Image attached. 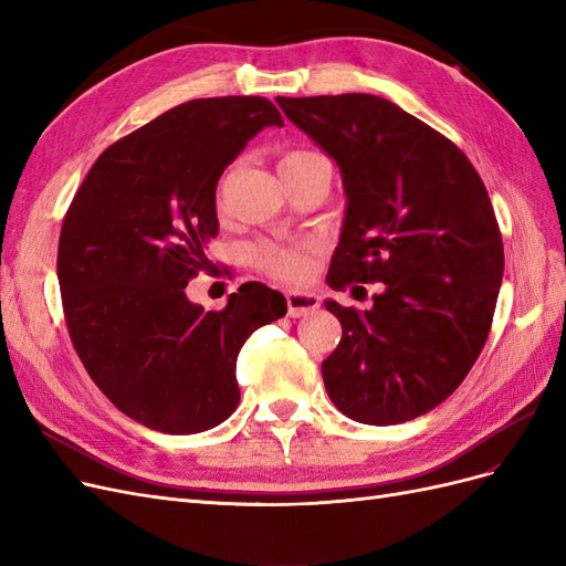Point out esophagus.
Here are the masks:
<instances>
[{
  "mask_svg": "<svg viewBox=\"0 0 566 566\" xmlns=\"http://www.w3.org/2000/svg\"><path fill=\"white\" fill-rule=\"evenodd\" d=\"M285 304H287V316L300 318V316H306V314H312L314 310H318L321 300L312 293H287Z\"/></svg>",
  "mask_w": 566,
  "mask_h": 566,
  "instance_id": "esophagus-1",
  "label": "esophagus"
}]
</instances>
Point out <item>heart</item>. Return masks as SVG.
Masks as SVG:
<instances>
[{
  "instance_id": "1",
  "label": "heart",
  "mask_w": 566,
  "mask_h": 566,
  "mask_svg": "<svg viewBox=\"0 0 566 566\" xmlns=\"http://www.w3.org/2000/svg\"><path fill=\"white\" fill-rule=\"evenodd\" d=\"M314 160H321V156L314 150H304V148L285 150L279 158V169L283 177H290V175L300 172L302 167H306ZM227 184H229V172L221 175V179L217 181V188H214V202L219 205V208L224 205ZM248 262H250V266L264 273V276L279 279L285 283H302L310 279V273H312V248L262 243V245H254L248 250Z\"/></svg>"
}]
</instances>
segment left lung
<instances>
[{
	"label": "left lung",
	"instance_id": "left-lung-1",
	"mask_svg": "<svg viewBox=\"0 0 566 566\" xmlns=\"http://www.w3.org/2000/svg\"><path fill=\"white\" fill-rule=\"evenodd\" d=\"M276 104L342 169L349 202L325 281L382 283L364 314L323 302L342 323L325 391L356 422L424 416L465 380L491 331L505 256L486 186L451 139L387 98Z\"/></svg>",
	"mask_w": 566,
	"mask_h": 566
}]
</instances>
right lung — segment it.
<instances>
[{
  "label": "right lung",
  "instance_id": "right-lung-1",
  "mask_svg": "<svg viewBox=\"0 0 566 566\" xmlns=\"http://www.w3.org/2000/svg\"><path fill=\"white\" fill-rule=\"evenodd\" d=\"M283 125L264 96L193 98L101 153L67 208L59 285L73 347L115 408L165 434L224 422L235 358L285 297L243 283L219 312L186 297L219 233L214 188L252 136Z\"/></svg>",
  "mask_w": 566,
  "mask_h": 566
}]
</instances>
